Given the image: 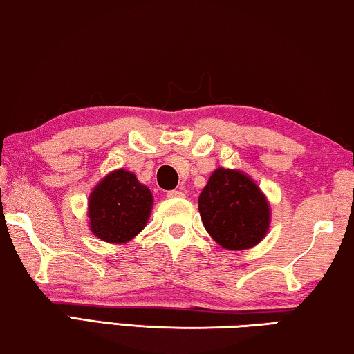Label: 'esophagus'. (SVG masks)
Listing matches in <instances>:
<instances>
[{"label": "esophagus", "instance_id": "esophagus-1", "mask_svg": "<svg viewBox=\"0 0 354 354\" xmlns=\"http://www.w3.org/2000/svg\"><path fill=\"white\" fill-rule=\"evenodd\" d=\"M167 198H171V199H180V198H183V193L182 191H178V189H171V191H167Z\"/></svg>", "mask_w": 354, "mask_h": 354}]
</instances>
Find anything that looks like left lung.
<instances>
[{
    "label": "left lung",
    "mask_w": 354,
    "mask_h": 354,
    "mask_svg": "<svg viewBox=\"0 0 354 354\" xmlns=\"http://www.w3.org/2000/svg\"><path fill=\"white\" fill-rule=\"evenodd\" d=\"M205 230L232 251L248 249L263 239L270 225V207L251 178L219 167L199 196Z\"/></svg>",
    "instance_id": "left-lung-1"
}]
</instances>
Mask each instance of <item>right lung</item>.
Returning a JSON list of instances; mask_svg holds the SVG:
<instances>
[{"label": "right lung", "instance_id": "1", "mask_svg": "<svg viewBox=\"0 0 354 354\" xmlns=\"http://www.w3.org/2000/svg\"><path fill=\"white\" fill-rule=\"evenodd\" d=\"M152 193L124 169L111 172L89 198L91 230L108 243L131 240L146 225L152 210Z\"/></svg>", "mask_w": 354, "mask_h": 354}]
</instances>
